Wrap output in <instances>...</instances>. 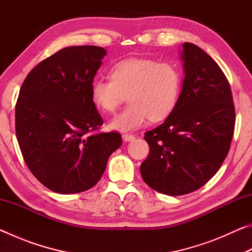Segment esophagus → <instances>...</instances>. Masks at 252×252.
Here are the masks:
<instances>
[{
  "label": "esophagus",
  "instance_id": "esophagus-1",
  "mask_svg": "<svg viewBox=\"0 0 252 252\" xmlns=\"http://www.w3.org/2000/svg\"><path fill=\"white\" fill-rule=\"evenodd\" d=\"M122 139H123V141L130 142V141H133V140L135 139V136L133 134H130V133H125V134H122Z\"/></svg>",
  "mask_w": 252,
  "mask_h": 252
}]
</instances>
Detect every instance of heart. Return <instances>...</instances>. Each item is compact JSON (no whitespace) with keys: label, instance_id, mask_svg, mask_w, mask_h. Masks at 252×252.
<instances>
[{"label":"heart","instance_id":"heart-1","mask_svg":"<svg viewBox=\"0 0 252 252\" xmlns=\"http://www.w3.org/2000/svg\"><path fill=\"white\" fill-rule=\"evenodd\" d=\"M181 87L182 72L174 63L129 58L111 67V79L99 76L92 81L91 96L106 113H113L129 99L130 104L109 123L110 129L126 132L150 119L167 118L176 108Z\"/></svg>","mask_w":252,"mask_h":252}]
</instances>
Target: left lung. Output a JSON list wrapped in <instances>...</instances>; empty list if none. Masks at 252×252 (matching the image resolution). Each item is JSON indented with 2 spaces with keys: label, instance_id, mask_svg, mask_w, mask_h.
Segmentation results:
<instances>
[{
  "label": "left lung",
  "instance_id": "1",
  "mask_svg": "<svg viewBox=\"0 0 252 252\" xmlns=\"http://www.w3.org/2000/svg\"><path fill=\"white\" fill-rule=\"evenodd\" d=\"M181 61L185 79L178 103L162 125L144 134L150 152L140 167L143 181L168 195L192 192L215 176L236 122L231 88L215 60L186 42Z\"/></svg>",
  "mask_w": 252,
  "mask_h": 252
}]
</instances>
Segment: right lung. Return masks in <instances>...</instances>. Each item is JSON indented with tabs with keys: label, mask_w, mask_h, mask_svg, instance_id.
<instances>
[{
	"label": "right lung",
	"mask_w": 252,
	"mask_h": 252,
	"mask_svg": "<svg viewBox=\"0 0 252 252\" xmlns=\"http://www.w3.org/2000/svg\"><path fill=\"white\" fill-rule=\"evenodd\" d=\"M106 51L67 46L30 72L15 106V132L25 163L42 185L58 193L95 186L112 152L117 132L93 133L103 125L91 84Z\"/></svg>",
	"instance_id": "1"
}]
</instances>
